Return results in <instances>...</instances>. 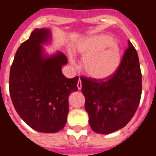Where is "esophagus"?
<instances>
[{"label": "esophagus", "mask_w": 156, "mask_h": 156, "mask_svg": "<svg viewBox=\"0 0 156 156\" xmlns=\"http://www.w3.org/2000/svg\"><path fill=\"white\" fill-rule=\"evenodd\" d=\"M77 87H78V89H79V90H80L81 87H82V83H81L80 79H79L78 83H77Z\"/></svg>", "instance_id": "obj_1"}]
</instances>
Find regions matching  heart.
<instances>
[{
	"label": "heart",
	"mask_w": 156,
	"mask_h": 156,
	"mask_svg": "<svg viewBox=\"0 0 156 156\" xmlns=\"http://www.w3.org/2000/svg\"><path fill=\"white\" fill-rule=\"evenodd\" d=\"M76 51L83 55L82 66L91 78L104 80L115 73L121 62L118 43L110 36L94 35L80 40L76 44ZM70 62L73 64V57Z\"/></svg>",
	"instance_id": "obj_1"
}]
</instances>
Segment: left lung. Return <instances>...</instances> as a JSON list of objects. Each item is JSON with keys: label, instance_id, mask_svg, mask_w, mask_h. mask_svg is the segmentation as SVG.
I'll use <instances>...</instances> for the list:
<instances>
[{"label": "left lung", "instance_id": "obj_1", "mask_svg": "<svg viewBox=\"0 0 156 156\" xmlns=\"http://www.w3.org/2000/svg\"><path fill=\"white\" fill-rule=\"evenodd\" d=\"M85 109L95 133L108 134L124 127L139 105L142 90L137 51L130 41L115 73L104 80L81 76Z\"/></svg>", "mask_w": 156, "mask_h": 156}]
</instances>
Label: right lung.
<instances>
[{"instance_id": "obj_1", "label": "right lung", "mask_w": 156, "mask_h": 156, "mask_svg": "<svg viewBox=\"0 0 156 156\" xmlns=\"http://www.w3.org/2000/svg\"><path fill=\"white\" fill-rule=\"evenodd\" d=\"M51 40L49 29H35L18 48L10 69L9 92L16 112L37 131L56 133L69 113V96L78 90L79 77L62 73L68 59L60 51L48 55L42 45Z\"/></svg>"}]
</instances>
